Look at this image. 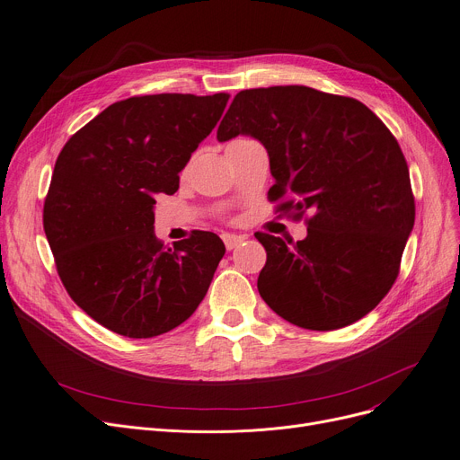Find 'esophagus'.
Listing matches in <instances>:
<instances>
[{
  "label": "esophagus",
  "instance_id": "1",
  "mask_svg": "<svg viewBox=\"0 0 460 460\" xmlns=\"http://www.w3.org/2000/svg\"><path fill=\"white\" fill-rule=\"evenodd\" d=\"M222 238H224V244H226V248L231 252L233 248H236L240 243H244V236H238V234H231V233H226V234H222Z\"/></svg>",
  "mask_w": 460,
  "mask_h": 460
}]
</instances>
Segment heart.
Returning a JSON list of instances; mask_svg holds the SVG:
<instances>
[{"mask_svg": "<svg viewBox=\"0 0 460 460\" xmlns=\"http://www.w3.org/2000/svg\"><path fill=\"white\" fill-rule=\"evenodd\" d=\"M243 141H250V137H246V136H238V137H234V139H231V141L227 143V147H231V145H236V143H243Z\"/></svg>", "mask_w": 460, "mask_h": 460, "instance_id": "1", "label": "heart"}]
</instances>
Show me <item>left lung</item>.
Segmentation results:
<instances>
[{"label":"left lung","instance_id":"1","mask_svg":"<svg viewBox=\"0 0 460 460\" xmlns=\"http://www.w3.org/2000/svg\"><path fill=\"white\" fill-rule=\"evenodd\" d=\"M238 134L257 137L270 156L276 212L307 226L296 243L255 233L267 250L262 300L305 330L366 317L395 283L416 217L395 136L359 101L305 85L240 91L217 139Z\"/></svg>","mask_w":460,"mask_h":460}]
</instances>
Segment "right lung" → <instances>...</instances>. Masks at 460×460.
Masks as SVG:
<instances>
[{"mask_svg":"<svg viewBox=\"0 0 460 460\" xmlns=\"http://www.w3.org/2000/svg\"><path fill=\"white\" fill-rule=\"evenodd\" d=\"M229 101L162 93L108 106L61 149L42 226L68 296L104 328L147 340L182 324L205 298L222 238L191 231L173 248L155 236L158 193L179 173Z\"/></svg>","mask_w":460,"mask_h":460,"instance_id":"obj_1","label":"right lung"}]
</instances>
